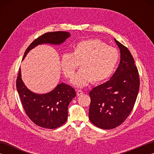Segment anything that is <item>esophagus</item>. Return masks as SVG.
Wrapping results in <instances>:
<instances>
[{
	"label": "esophagus",
	"mask_w": 154,
	"mask_h": 154,
	"mask_svg": "<svg viewBox=\"0 0 154 154\" xmlns=\"http://www.w3.org/2000/svg\"><path fill=\"white\" fill-rule=\"evenodd\" d=\"M83 94V91L82 90H78L77 91V96H80V95H82Z\"/></svg>",
	"instance_id": "1"
}]
</instances>
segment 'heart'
<instances>
[{"label":"heart","instance_id":"obj_1","mask_svg":"<svg viewBox=\"0 0 154 154\" xmlns=\"http://www.w3.org/2000/svg\"><path fill=\"white\" fill-rule=\"evenodd\" d=\"M119 56L116 48L99 39H87L75 44L72 54L61 55V67L65 77L71 79L81 63L82 69L75 75L72 83L83 87L91 81L100 83L109 79L115 69Z\"/></svg>","mask_w":154,"mask_h":154}]
</instances>
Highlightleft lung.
<instances>
[{"mask_svg": "<svg viewBox=\"0 0 154 154\" xmlns=\"http://www.w3.org/2000/svg\"><path fill=\"white\" fill-rule=\"evenodd\" d=\"M120 51V61L111 79L89 92V118L101 129L115 128L130 115L140 88V77L132 55L116 39Z\"/></svg>", "mask_w": 154, "mask_h": 154, "instance_id": "left-lung-1", "label": "left lung"}]
</instances>
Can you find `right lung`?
<instances>
[{"label":"right lung","mask_w":154,"mask_h":154,"mask_svg":"<svg viewBox=\"0 0 154 154\" xmlns=\"http://www.w3.org/2000/svg\"><path fill=\"white\" fill-rule=\"evenodd\" d=\"M69 36L70 34L64 31L45 33L32 42L26 50L23 59L29 51L38 44H60ZM16 85L26 114L37 126L44 128L55 129L66 122L68 106L76 96L73 87L62 83L47 94L34 93L23 83L20 69H19Z\"/></svg>","instance_id":"obj_1"}]
</instances>
